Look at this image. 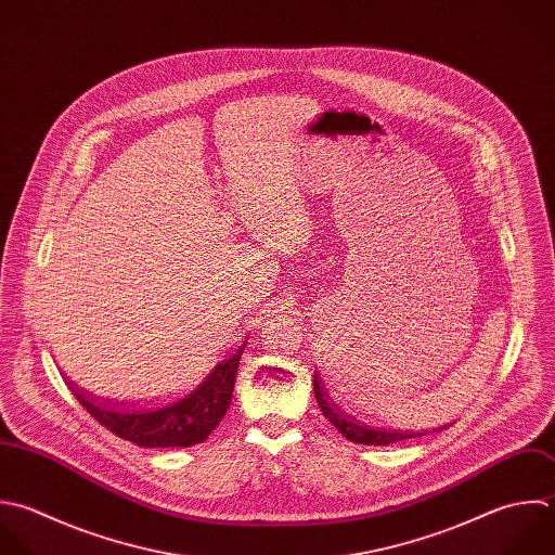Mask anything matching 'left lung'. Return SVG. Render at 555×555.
Listing matches in <instances>:
<instances>
[{"label":"left lung","mask_w":555,"mask_h":555,"mask_svg":"<svg viewBox=\"0 0 555 555\" xmlns=\"http://www.w3.org/2000/svg\"><path fill=\"white\" fill-rule=\"evenodd\" d=\"M313 391H315V400L320 411L324 413V417L352 443H361V446H391L398 441H406V439H415L422 437V433H400V430H387V428H370L365 424H359L357 420L348 417L341 409H337V404H333L331 396L326 393L322 378L313 376Z\"/></svg>","instance_id":"8db88e82"}]
</instances>
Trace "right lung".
Returning a JSON list of instances; mask_svg holds the SVG:
<instances>
[{"label": "right lung", "mask_w": 555, "mask_h": 555, "mask_svg": "<svg viewBox=\"0 0 555 555\" xmlns=\"http://www.w3.org/2000/svg\"><path fill=\"white\" fill-rule=\"evenodd\" d=\"M244 348L246 341L231 348L190 393L155 409L103 404L90 400V393L70 391L101 426L125 441L140 448H190L203 443L224 417Z\"/></svg>", "instance_id": "obj_1"}]
</instances>
